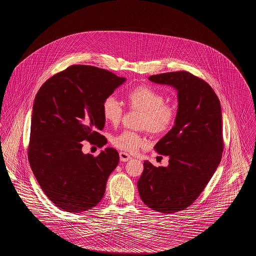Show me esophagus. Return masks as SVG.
I'll use <instances>...</instances> for the list:
<instances>
[{
    "label": "esophagus",
    "instance_id": "obj_1",
    "mask_svg": "<svg viewBox=\"0 0 256 256\" xmlns=\"http://www.w3.org/2000/svg\"><path fill=\"white\" fill-rule=\"evenodd\" d=\"M119 156H120V160L122 161V162H126V161H128V160L132 159V156H130L128 154L124 152H121L119 154Z\"/></svg>",
    "mask_w": 256,
    "mask_h": 256
}]
</instances>
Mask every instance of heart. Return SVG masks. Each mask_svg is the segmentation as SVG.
Segmentation results:
<instances>
[{
  "label": "heart",
  "instance_id": "heart-1",
  "mask_svg": "<svg viewBox=\"0 0 256 256\" xmlns=\"http://www.w3.org/2000/svg\"><path fill=\"white\" fill-rule=\"evenodd\" d=\"M128 104L132 110L143 111L140 126L152 134H161L168 132L176 120L174 108L165 104L164 96L154 88L141 86L134 88L126 96ZM102 111L106 122L113 126L118 124L124 114L121 102L113 96L106 98ZM113 146L124 152H136L140 148L146 146L145 137L130 130L122 132L112 139Z\"/></svg>",
  "mask_w": 256,
  "mask_h": 256
}]
</instances>
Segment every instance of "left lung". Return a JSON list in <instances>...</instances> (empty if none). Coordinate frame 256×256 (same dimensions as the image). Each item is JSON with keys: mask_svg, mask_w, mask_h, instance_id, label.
Returning <instances> with one entry per match:
<instances>
[{"mask_svg": "<svg viewBox=\"0 0 256 256\" xmlns=\"http://www.w3.org/2000/svg\"><path fill=\"white\" fill-rule=\"evenodd\" d=\"M148 80L178 91V111L174 126L154 146L158 154L169 156V165L158 168L145 160L137 187L146 206L170 214L191 206L219 166L222 108L211 86L192 74H160Z\"/></svg>", "mask_w": 256, "mask_h": 256, "instance_id": "1", "label": "left lung"}]
</instances>
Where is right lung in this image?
<instances>
[{
  "label": "right lung",
  "instance_id": "add662e5",
  "mask_svg": "<svg viewBox=\"0 0 256 256\" xmlns=\"http://www.w3.org/2000/svg\"><path fill=\"white\" fill-rule=\"evenodd\" d=\"M126 78L88 65H73L40 87L32 106L28 161L37 182L54 206L80 213L96 206L119 154L108 148L84 154V140L102 144V106Z\"/></svg>",
  "mask_w": 256,
  "mask_h": 256
}]
</instances>
